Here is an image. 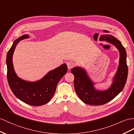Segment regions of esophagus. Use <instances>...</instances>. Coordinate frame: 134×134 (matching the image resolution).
<instances>
[{"label": "esophagus", "mask_w": 134, "mask_h": 134, "mask_svg": "<svg viewBox=\"0 0 134 134\" xmlns=\"http://www.w3.org/2000/svg\"><path fill=\"white\" fill-rule=\"evenodd\" d=\"M67 67L69 69H71V68H72L74 66V63L73 62H67Z\"/></svg>", "instance_id": "34e87169"}]
</instances>
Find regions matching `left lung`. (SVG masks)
I'll return each mask as SVG.
<instances>
[{
	"label": "left lung",
	"instance_id": "1",
	"mask_svg": "<svg viewBox=\"0 0 134 134\" xmlns=\"http://www.w3.org/2000/svg\"><path fill=\"white\" fill-rule=\"evenodd\" d=\"M100 40L106 41L114 44L120 54L118 70L110 88L104 91H97L84 69L80 67L71 69V73L74 75V87L76 94L82 101L91 105H104L112 100L123 90L128 75L126 51L121 42L110 34L101 35Z\"/></svg>",
	"mask_w": 134,
	"mask_h": 134
}]
</instances>
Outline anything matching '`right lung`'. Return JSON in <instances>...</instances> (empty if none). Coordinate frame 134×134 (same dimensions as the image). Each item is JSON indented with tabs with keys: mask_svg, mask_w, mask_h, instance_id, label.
<instances>
[{
	"mask_svg": "<svg viewBox=\"0 0 134 134\" xmlns=\"http://www.w3.org/2000/svg\"><path fill=\"white\" fill-rule=\"evenodd\" d=\"M29 37L28 34L19 37L9 50L6 58L7 80L13 93L19 100L32 106L43 105L53 97L58 82L67 73V66L66 64H62L49 71L42 79L35 82L26 81L17 76L12 63L13 54L17 44Z\"/></svg>",
	"mask_w": 134,
	"mask_h": 134,
	"instance_id": "add662e5",
	"label": "right lung"
}]
</instances>
